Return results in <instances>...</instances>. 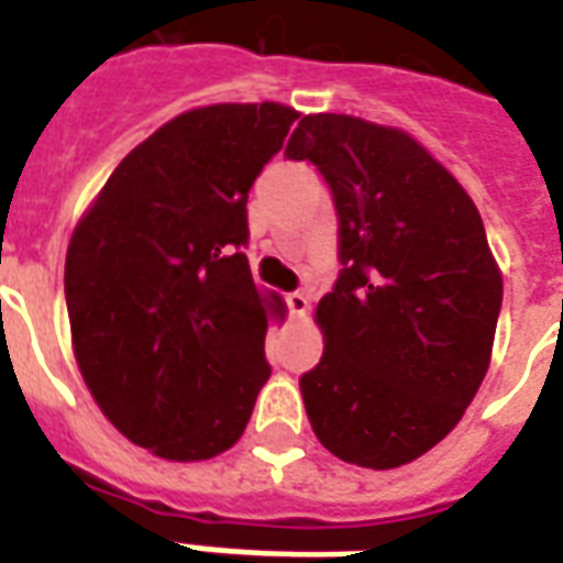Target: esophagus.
Returning a JSON list of instances; mask_svg holds the SVG:
<instances>
[{"instance_id": "1", "label": "esophagus", "mask_w": 563, "mask_h": 563, "mask_svg": "<svg viewBox=\"0 0 563 563\" xmlns=\"http://www.w3.org/2000/svg\"><path fill=\"white\" fill-rule=\"evenodd\" d=\"M285 302H288V312L300 318V314H306V309H309V294H306V290H294V294L285 297Z\"/></svg>"}]
</instances>
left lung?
Returning <instances> with one entry per match:
<instances>
[{
	"instance_id": "1",
	"label": "left lung",
	"mask_w": 563,
	"mask_h": 563,
	"mask_svg": "<svg viewBox=\"0 0 563 563\" xmlns=\"http://www.w3.org/2000/svg\"><path fill=\"white\" fill-rule=\"evenodd\" d=\"M324 175L339 278L318 302L321 364L300 388L327 452L409 464L476 397L504 282L473 199L416 139L349 114H309L285 147Z\"/></svg>"
}]
</instances>
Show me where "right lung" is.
Returning a JSON list of instances; mask_svg holds the SVG:
<instances>
[{
	"mask_svg": "<svg viewBox=\"0 0 563 563\" xmlns=\"http://www.w3.org/2000/svg\"><path fill=\"white\" fill-rule=\"evenodd\" d=\"M300 114L278 102L187 111L111 173L66 251L71 345L87 388L126 440L206 461L242 437L263 382L249 190Z\"/></svg>",
	"mask_w": 563,
	"mask_h": 563,
	"instance_id": "right-lung-1",
	"label": "right lung"
}]
</instances>
